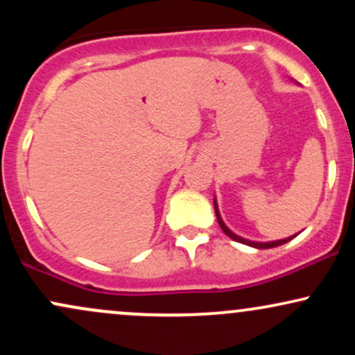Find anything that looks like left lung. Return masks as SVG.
I'll return each mask as SVG.
<instances>
[{"mask_svg":"<svg viewBox=\"0 0 355 355\" xmlns=\"http://www.w3.org/2000/svg\"><path fill=\"white\" fill-rule=\"evenodd\" d=\"M214 207H215V215H217L220 229L225 232V235H229V237H230L232 240H235V242H240V243H245V245H248V247H255V248H272V247H279V245H282V243L291 242L292 239L297 237V234H295V235H292V237H287V239H282V240H272V242H255V240L243 239V237H240V235L234 234V232H232V230L229 229V227L225 225V222H223L222 215H220L217 198H214Z\"/></svg>","mask_w":355,"mask_h":355,"instance_id":"1","label":"left lung"}]
</instances>
